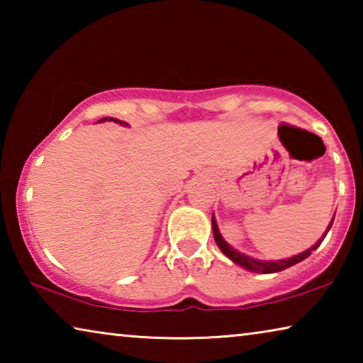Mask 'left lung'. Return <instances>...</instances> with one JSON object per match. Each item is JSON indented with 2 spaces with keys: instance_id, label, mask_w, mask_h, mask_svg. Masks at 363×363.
I'll return each instance as SVG.
<instances>
[{
  "instance_id": "left-lung-1",
  "label": "left lung",
  "mask_w": 363,
  "mask_h": 363,
  "mask_svg": "<svg viewBox=\"0 0 363 363\" xmlns=\"http://www.w3.org/2000/svg\"><path fill=\"white\" fill-rule=\"evenodd\" d=\"M333 220H335V216L331 218V223L328 224L327 230H325V233L320 237V240H318L315 245H312L309 250H306V251H303V253H299L296 256L286 257V259H277V261L256 259V257H251L248 255H243V253H240V251H237L235 248L230 247V245L224 240L223 235H220V232L218 229V223H216V219H214V214H213V218H211V225H213V235H214V240H216V245L219 247V250L223 251V253L227 257H229L232 262L238 264V266L250 270V272L274 274V272H280V270H285L288 267H291V266H294V264L304 261L306 257H309L312 251H315L318 247H320V243L323 242L325 235H327L328 230L331 229V225H333Z\"/></svg>"
}]
</instances>
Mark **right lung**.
<instances>
[{"label":"right lung","mask_w":363,"mask_h":363,"mask_svg":"<svg viewBox=\"0 0 363 363\" xmlns=\"http://www.w3.org/2000/svg\"><path fill=\"white\" fill-rule=\"evenodd\" d=\"M104 121H113V123H118V125H121V126H130L126 121H121L118 118H112V116H106V118H102V120H99L97 123H104Z\"/></svg>","instance_id":"1"}]
</instances>
